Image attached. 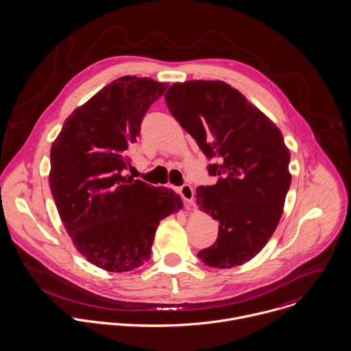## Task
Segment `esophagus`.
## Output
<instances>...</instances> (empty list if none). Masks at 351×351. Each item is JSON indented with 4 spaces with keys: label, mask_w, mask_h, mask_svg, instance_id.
<instances>
[{
    "label": "esophagus",
    "mask_w": 351,
    "mask_h": 351,
    "mask_svg": "<svg viewBox=\"0 0 351 351\" xmlns=\"http://www.w3.org/2000/svg\"><path fill=\"white\" fill-rule=\"evenodd\" d=\"M179 194L182 195V198L189 204V205H193L194 202V190L190 184H183L180 189H179Z\"/></svg>",
    "instance_id": "obj_1"
}]
</instances>
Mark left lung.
Instances as JSON below:
<instances>
[{
    "label": "left lung",
    "instance_id": "1",
    "mask_svg": "<svg viewBox=\"0 0 351 351\" xmlns=\"http://www.w3.org/2000/svg\"><path fill=\"white\" fill-rule=\"evenodd\" d=\"M167 106L213 164V186L197 189V205L218 221L215 243L199 251L208 266L251 261L273 236L290 187V152L277 125L223 81L175 82Z\"/></svg>",
    "mask_w": 351,
    "mask_h": 351
}]
</instances>
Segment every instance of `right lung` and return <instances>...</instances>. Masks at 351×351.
<instances>
[{"instance_id":"1","label":"right lung","mask_w":351,"mask_h":351,"mask_svg":"<svg viewBox=\"0 0 351 351\" xmlns=\"http://www.w3.org/2000/svg\"><path fill=\"white\" fill-rule=\"evenodd\" d=\"M168 84L125 75L100 89L66 118L50 150V189L77 251L112 273L150 258L160 221L183 208L171 189L125 175L129 146Z\"/></svg>"}]
</instances>
